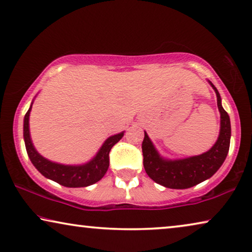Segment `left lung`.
Wrapping results in <instances>:
<instances>
[{
  "label": "left lung",
  "mask_w": 252,
  "mask_h": 252,
  "mask_svg": "<svg viewBox=\"0 0 252 252\" xmlns=\"http://www.w3.org/2000/svg\"><path fill=\"white\" fill-rule=\"evenodd\" d=\"M210 84L217 94V105L220 112V132L218 140L207 153L183 160L170 161L163 160L158 155L147 133L145 132L141 144L144 168L148 177L155 183L168 189H189L214 176L224 163L231 141V121L227 112L222 108L218 90L211 82Z\"/></svg>",
  "instance_id": "obj_1"
}]
</instances>
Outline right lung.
Instances as JSON below:
<instances>
[{"mask_svg":"<svg viewBox=\"0 0 252 252\" xmlns=\"http://www.w3.org/2000/svg\"><path fill=\"white\" fill-rule=\"evenodd\" d=\"M32 106L28 109L24 119V139L25 146L28 157H30L32 163L35 168L40 171L42 175L47 178L54 180V182L60 184V185L66 187H86L97 183L105 176L109 166V152L112 147L123 137L125 132H121L115 136L109 137L105 141L97 155L92 158L90 162L83 165H63L58 163L51 162L41 157L40 154L35 151L32 144L30 136V112Z\"/></svg>","mask_w":252,"mask_h":252,"instance_id":"right-lung-1","label":"right lung"}]
</instances>
